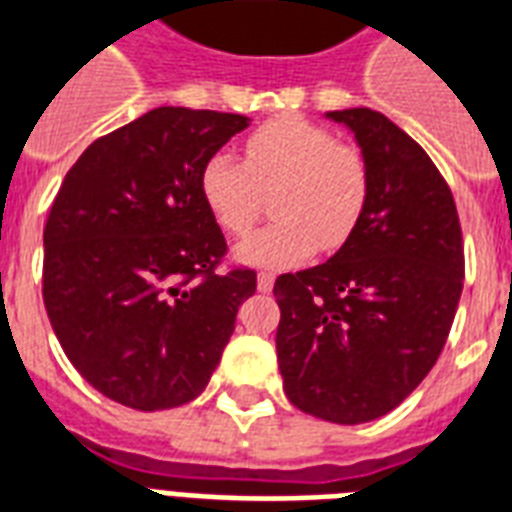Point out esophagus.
I'll return each instance as SVG.
<instances>
[{
  "mask_svg": "<svg viewBox=\"0 0 512 512\" xmlns=\"http://www.w3.org/2000/svg\"><path fill=\"white\" fill-rule=\"evenodd\" d=\"M256 285H259L261 293L272 291V285H275V275H269V272H259V277H256Z\"/></svg>",
  "mask_w": 512,
  "mask_h": 512,
  "instance_id": "esophagus-1",
  "label": "esophagus"
}]
</instances>
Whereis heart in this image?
<instances>
[{
  "mask_svg": "<svg viewBox=\"0 0 512 512\" xmlns=\"http://www.w3.org/2000/svg\"><path fill=\"white\" fill-rule=\"evenodd\" d=\"M245 165L235 154L216 152L200 170V197L227 235H248L272 194L275 224L237 245L243 264L283 269L315 251H339L368 200L363 154L318 122L283 114L245 138Z\"/></svg>",
  "mask_w": 512,
  "mask_h": 512,
  "instance_id": "obj_1",
  "label": "heart"
}]
</instances>
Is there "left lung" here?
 Instances as JSON below:
<instances>
[{"label": "left lung", "mask_w": 512, "mask_h": 512, "mask_svg": "<svg viewBox=\"0 0 512 512\" xmlns=\"http://www.w3.org/2000/svg\"><path fill=\"white\" fill-rule=\"evenodd\" d=\"M326 117L358 141L366 211L326 264L275 280L277 366L304 414L363 425L400 406L435 366L465 253L451 189L414 138L374 109Z\"/></svg>", "instance_id": "obj_1"}]
</instances>
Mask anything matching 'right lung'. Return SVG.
Wrapping results in <instances>:
<instances>
[{
	"instance_id": "right-lung-1",
	"label": "right lung",
	"mask_w": 512,
	"mask_h": 512,
	"mask_svg": "<svg viewBox=\"0 0 512 512\" xmlns=\"http://www.w3.org/2000/svg\"><path fill=\"white\" fill-rule=\"evenodd\" d=\"M248 125L160 106L87 146L55 194L47 318L79 374L122 406L197 398L256 291L253 269L216 272L227 240L200 197L205 160Z\"/></svg>"
}]
</instances>
